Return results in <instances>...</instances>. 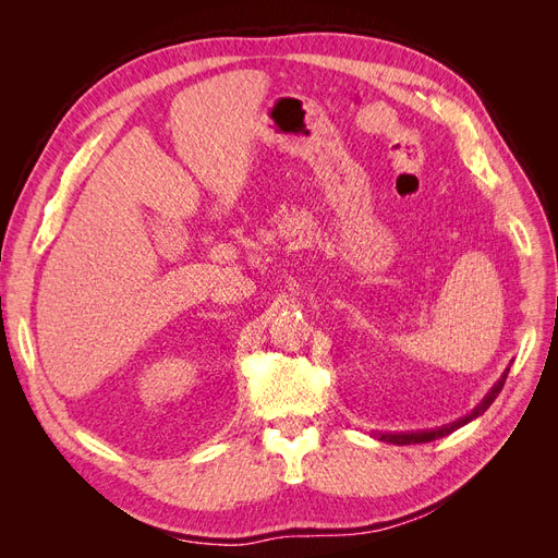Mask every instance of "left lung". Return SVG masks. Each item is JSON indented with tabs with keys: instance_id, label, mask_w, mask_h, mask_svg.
I'll return each instance as SVG.
<instances>
[{
	"instance_id": "left-lung-1",
	"label": "left lung",
	"mask_w": 558,
	"mask_h": 558,
	"mask_svg": "<svg viewBox=\"0 0 558 558\" xmlns=\"http://www.w3.org/2000/svg\"><path fill=\"white\" fill-rule=\"evenodd\" d=\"M508 373H510V367H505V373L500 375V379L492 386V391H488V393L484 396V400L477 404V408L472 410L470 414H465V416H461V418L451 421V424H445V426H440V428H430V430H410V433H375V437H379L381 442H391V445H418V442H433V440H440V437H445V435H449V433H453V430H459L461 426L470 424L472 418L482 416L488 408H492V402H494V400L498 398V393L502 391V384H505V379H508Z\"/></svg>"
}]
</instances>
